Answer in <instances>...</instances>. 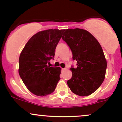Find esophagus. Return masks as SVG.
<instances>
[{"label": "esophagus", "mask_w": 122, "mask_h": 122, "mask_svg": "<svg viewBox=\"0 0 122 122\" xmlns=\"http://www.w3.org/2000/svg\"><path fill=\"white\" fill-rule=\"evenodd\" d=\"M62 71H65L66 70V68H62Z\"/></svg>", "instance_id": "34e87169"}]
</instances>
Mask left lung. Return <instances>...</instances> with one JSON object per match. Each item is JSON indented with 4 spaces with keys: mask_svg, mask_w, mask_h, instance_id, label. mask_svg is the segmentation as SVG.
Masks as SVG:
<instances>
[{
    "mask_svg": "<svg viewBox=\"0 0 122 122\" xmlns=\"http://www.w3.org/2000/svg\"><path fill=\"white\" fill-rule=\"evenodd\" d=\"M62 39L72 52L77 68H71L72 76L67 84L73 93L87 96L100 87L105 79L107 60L99 42L87 30L68 29Z\"/></svg>",
    "mask_w": 122,
    "mask_h": 122,
    "instance_id": "left-lung-1",
    "label": "left lung"
}]
</instances>
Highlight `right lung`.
<instances>
[{
    "mask_svg": "<svg viewBox=\"0 0 122 122\" xmlns=\"http://www.w3.org/2000/svg\"><path fill=\"white\" fill-rule=\"evenodd\" d=\"M65 29L40 31L28 41L19 58L18 72L26 88L37 96H45L55 90L60 81L61 68L50 67L56 46Z\"/></svg>",
    "mask_w": 122,
    "mask_h": 122,
    "instance_id": "1",
    "label": "right lung"
}]
</instances>
